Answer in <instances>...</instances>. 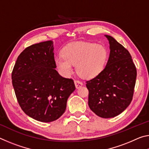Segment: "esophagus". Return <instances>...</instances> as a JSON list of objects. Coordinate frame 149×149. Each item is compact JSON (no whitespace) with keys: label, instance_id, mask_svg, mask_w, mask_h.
<instances>
[{"label":"esophagus","instance_id":"1","mask_svg":"<svg viewBox=\"0 0 149 149\" xmlns=\"http://www.w3.org/2000/svg\"><path fill=\"white\" fill-rule=\"evenodd\" d=\"M75 83V87H76V89H79L81 87L83 86V83L79 81H74Z\"/></svg>","mask_w":149,"mask_h":149}]
</instances>
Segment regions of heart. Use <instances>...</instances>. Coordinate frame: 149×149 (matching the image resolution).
<instances>
[{"label":"heart","mask_w":149,"mask_h":149,"mask_svg":"<svg viewBox=\"0 0 149 149\" xmlns=\"http://www.w3.org/2000/svg\"><path fill=\"white\" fill-rule=\"evenodd\" d=\"M62 52L63 57L55 60L60 74L69 77L73 72V65L76 64L77 72L85 79H93L101 74L109 57L107 47L94 42H72L65 45Z\"/></svg>","instance_id":"1"}]
</instances>
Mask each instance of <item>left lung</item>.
<instances>
[{"label": "left lung", "instance_id": "8db88e82", "mask_svg": "<svg viewBox=\"0 0 149 149\" xmlns=\"http://www.w3.org/2000/svg\"><path fill=\"white\" fill-rule=\"evenodd\" d=\"M110 45L107 65L100 75L87 81L88 104L98 116L114 118L132 102L137 70L132 56L114 37L104 35Z\"/></svg>", "mask_w": 149, "mask_h": 149}]
</instances>
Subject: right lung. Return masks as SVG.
Wrapping results in <instances>:
<instances>
[{
  "instance_id": "add662e5",
  "label": "right lung",
  "mask_w": 149,
  "mask_h": 149,
  "mask_svg": "<svg viewBox=\"0 0 149 149\" xmlns=\"http://www.w3.org/2000/svg\"><path fill=\"white\" fill-rule=\"evenodd\" d=\"M52 41L27 47L17 57L12 73V85L22 110L42 122L54 121L64 114L75 87L72 79L55 68Z\"/></svg>"
}]
</instances>
